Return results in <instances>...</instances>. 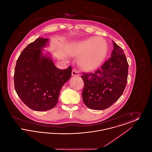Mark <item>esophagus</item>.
Returning a JSON list of instances; mask_svg holds the SVG:
<instances>
[{
	"instance_id": "34e87169",
	"label": "esophagus",
	"mask_w": 152,
	"mask_h": 152,
	"mask_svg": "<svg viewBox=\"0 0 152 152\" xmlns=\"http://www.w3.org/2000/svg\"><path fill=\"white\" fill-rule=\"evenodd\" d=\"M72 75L75 76H79V73L78 72V71L76 69H73L72 72Z\"/></svg>"
}]
</instances>
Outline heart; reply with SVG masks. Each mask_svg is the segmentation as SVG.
Returning <instances> with one entry per match:
<instances>
[{
  "label": "heart",
  "instance_id": "heart-1",
  "mask_svg": "<svg viewBox=\"0 0 152 152\" xmlns=\"http://www.w3.org/2000/svg\"><path fill=\"white\" fill-rule=\"evenodd\" d=\"M77 51L80 55H86L81 64L87 71L96 69L101 64L107 52V44L101 37H92L77 45Z\"/></svg>",
  "mask_w": 152,
  "mask_h": 152
}]
</instances>
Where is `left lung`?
<instances>
[{
	"label": "left lung",
	"instance_id": "left-lung-1",
	"mask_svg": "<svg viewBox=\"0 0 152 152\" xmlns=\"http://www.w3.org/2000/svg\"><path fill=\"white\" fill-rule=\"evenodd\" d=\"M111 57L93 72L83 73V100L89 108H108L121 97L128 81V63L123 49L113 42Z\"/></svg>",
	"mask_w": 152,
	"mask_h": 152
}]
</instances>
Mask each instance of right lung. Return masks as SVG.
Returning a JSON list of instances; mask_svg holds the SVG:
<instances>
[{
    "label": "right lung",
    "mask_w": 152,
    "mask_h": 152,
    "mask_svg": "<svg viewBox=\"0 0 152 152\" xmlns=\"http://www.w3.org/2000/svg\"><path fill=\"white\" fill-rule=\"evenodd\" d=\"M47 39L38 38L20 53L15 68L16 92L28 108L45 111L58 103L60 90L71 77L72 67L58 68L50 58L44 56L42 48Z\"/></svg>",
    "instance_id": "obj_1"
}]
</instances>
